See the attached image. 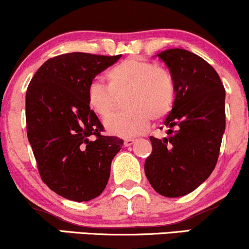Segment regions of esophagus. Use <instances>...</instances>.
<instances>
[{"label":"esophagus","mask_w":249,"mask_h":249,"mask_svg":"<svg viewBox=\"0 0 249 249\" xmlns=\"http://www.w3.org/2000/svg\"><path fill=\"white\" fill-rule=\"evenodd\" d=\"M134 142H136V139H133V138H127V139L124 140V145L127 147V146H131L132 143H134Z\"/></svg>","instance_id":"obj_1"}]
</instances>
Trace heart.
I'll return each instance as SVG.
<instances>
[{"mask_svg": "<svg viewBox=\"0 0 249 249\" xmlns=\"http://www.w3.org/2000/svg\"><path fill=\"white\" fill-rule=\"evenodd\" d=\"M107 86L92 82L87 89L88 107L100 118H106L113 107V95L125 91V111L115 113L104 122L107 132L123 138L142 133L149 119L168 115L175 101V82L162 67L142 59H126L106 73Z\"/></svg>", "mask_w": 249, "mask_h": 249, "instance_id": "b5f03b06", "label": "heart"}]
</instances>
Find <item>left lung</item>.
<instances>
[{
    "label": "left lung",
    "mask_w": 249,
    "mask_h": 249,
    "mask_svg": "<svg viewBox=\"0 0 249 249\" xmlns=\"http://www.w3.org/2000/svg\"><path fill=\"white\" fill-rule=\"evenodd\" d=\"M155 56L172 74L175 101L163 122L168 136L149 138L153 151L145 174L158 194L174 198L213 172L225 132V89L213 67L195 53L170 49Z\"/></svg>",
    "instance_id": "obj_1"
}]
</instances>
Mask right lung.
I'll return each mask as SVG.
<instances>
[{
  "label": "right lung",
  "mask_w": 249,
  "mask_h": 249,
  "mask_svg": "<svg viewBox=\"0 0 249 249\" xmlns=\"http://www.w3.org/2000/svg\"><path fill=\"white\" fill-rule=\"evenodd\" d=\"M121 56L82 52L54 56L36 71L26 90V131L41 179L74 202L103 193L112 159L124 142L102 136L103 125L87 104L92 80Z\"/></svg>",
  "instance_id": "1"
}]
</instances>
